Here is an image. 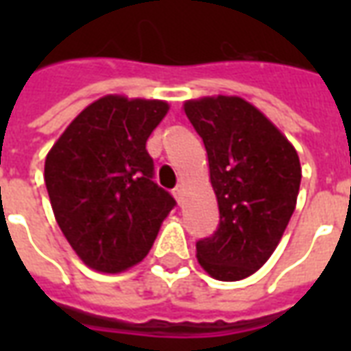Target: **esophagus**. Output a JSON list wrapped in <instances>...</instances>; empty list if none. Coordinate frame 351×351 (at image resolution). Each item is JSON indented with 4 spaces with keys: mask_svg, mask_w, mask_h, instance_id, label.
Segmentation results:
<instances>
[{
    "mask_svg": "<svg viewBox=\"0 0 351 351\" xmlns=\"http://www.w3.org/2000/svg\"><path fill=\"white\" fill-rule=\"evenodd\" d=\"M173 195H175V199L178 201V203H182L184 199V184H178L175 188V191H173Z\"/></svg>",
    "mask_w": 351,
    "mask_h": 351,
    "instance_id": "34e87169",
    "label": "esophagus"
}]
</instances>
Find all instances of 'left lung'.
I'll return each instance as SVG.
<instances>
[{"instance_id":"obj_1","label":"left lung","mask_w":351,"mask_h":351,"mask_svg":"<svg viewBox=\"0 0 351 351\" xmlns=\"http://www.w3.org/2000/svg\"><path fill=\"white\" fill-rule=\"evenodd\" d=\"M203 138L220 223L197 243V261L213 278L237 282L261 269L297 205L301 161L267 116L239 95L184 101Z\"/></svg>"}]
</instances>
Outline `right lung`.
<instances>
[{
    "mask_svg": "<svg viewBox=\"0 0 351 351\" xmlns=\"http://www.w3.org/2000/svg\"><path fill=\"white\" fill-rule=\"evenodd\" d=\"M169 112L161 99L108 93L50 148L45 184L58 226L82 263L116 274L141 263L175 199L152 182L146 141Z\"/></svg>",
    "mask_w": 351,
    "mask_h": 351,
    "instance_id": "right-lung-1",
    "label": "right lung"
}]
</instances>
